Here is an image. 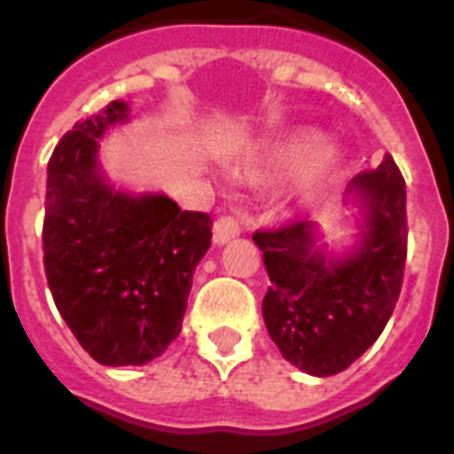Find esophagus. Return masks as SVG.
Wrapping results in <instances>:
<instances>
[{
    "label": "esophagus",
    "instance_id": "esophagus-1",
    "mask_svg": "<svg viewBox=\"0 0 454 454\" xmlns=\"http://www.w3.org/2000/svg\"><path fill=\"white\" fill-rule=\"evenodd\" d=\"M240 233V226H238V221L233 216H221L216 218V223H214V243L216 246H223L228 243L231 238H236Z\"/></svg>",
    "mask_w": 454,
    "mask_h": 454
}]
</instances>
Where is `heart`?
<instances>
[{"instance_id":"1","label":"heart","mask_w":454,"mask_h":454,"mask_svg":"<svg viewBox=\"0 0 454 454\" xmlns=\"http://www.w3.org/2000/svg\"><path fill=\"white\" fill-rule=\"evenodd\" d=\"M318 153V138L314 133H299L294 138H289L282 145H277L270 158H267L265 168H250L247 169V179H262L265 175H289L294 169L304 168L309 160ZM318 177H325L331 172V158H321L316 165Z\"/></svg>"}]
</instances>
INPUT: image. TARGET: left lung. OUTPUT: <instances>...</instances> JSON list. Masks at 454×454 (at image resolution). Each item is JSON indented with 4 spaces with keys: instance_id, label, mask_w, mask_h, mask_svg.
<instances>
[{
    "instance_id": "8db88e82",
    "label": "left lung",
    "mask_w": 454,
    "mask_h": 454,
    "mask_svg": "<svg viewBox=\"0 0 454 454\" xmlns=\"http://www.w3.org/2000/svg\"><path fill=\"white\" fill-rule=\"evenodd\" d=\"M364 216L360 246L342 260L316 247L314 221L255 231L270 286L267 333L299 370L331 377L348 370L384 331L399 301L406 265V182L387 158L348 184Z\"/></svg>"
}]
</instances>
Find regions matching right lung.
<instances>
[{"label":"right lung","instance_id":"obj_1","mask_svg":"<svg viewBox=\"0 0 454 454\" xmlns=\"http://www.w3.org/2000/svg\"><path fill=\"white\" fill-rule=\"evenodd\" d=\"M126 102L77 121L48 160L43 265L67 328L99 364H145L182 331L211 216L165 194L130 197L104 179L97 150Z\"/></svg>","mask_w":454,"mask_h":454}]
</instances>
